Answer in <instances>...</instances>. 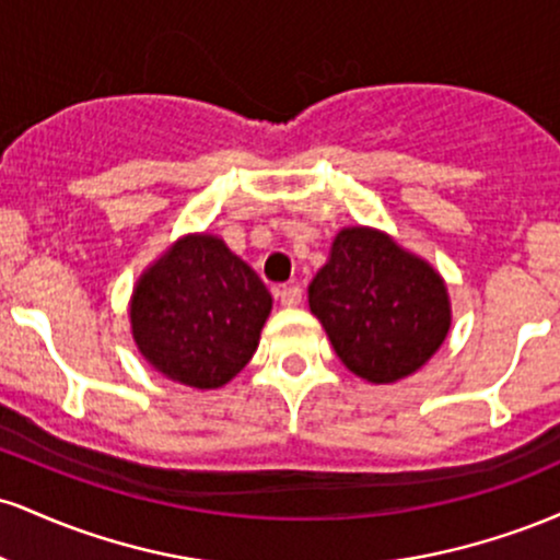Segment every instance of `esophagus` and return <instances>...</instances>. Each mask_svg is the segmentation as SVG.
<instances>
[{
    "instance_id": "obj_1",
    "label": "esophagus",
    "mask_w": 560,
    "mask_h": 560,
    "mask_svg": "<svg viewBox=\"0 0 560 560\" xmlns=\"http://www.w3.org/2000/svg\"><path fill=\"white\" fill-rule=\"evenodd\" d=\"M276 298L284 307H298L302 302V289L298 284H289V287H281L279 292H276Z\"/></svg>"
}]
</instances>
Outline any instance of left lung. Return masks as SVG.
Here are the masks:
<instances>
[{
	"instance_id": "left-lung-1",
	"label": "left lung",
	"mask_w": 560,
	"mask_h": 560,
	"mask_svg": "<svg viewBox=\"0 0 560 560\" xmlns=\"http://www.w3.org/2000/svg\"><path fill=\"white\" fill-rule=\"evenodd\" d=\"M307 305L339 361L371 384H395L423 369L453 324L447 284L432 262L371 226L334 236Z\"/></svg>"
}]
</instances>
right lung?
<instances>
[{"instance_id":"obj_1","label":"right lung","mask_w":560,"mask_h":560,"mask_svg":"<svg viewBox=\"0 0 560 560\" xmlns=\"http://www.w3.org/2000/svg\"><path fill=\"white\" fill-rule=\"evenodd\" d=\"M273 298L221 236L186 234L144 268L128 318L139 355L191 389L229 384L260 345Z\"/></svg>"}]
</instances>
